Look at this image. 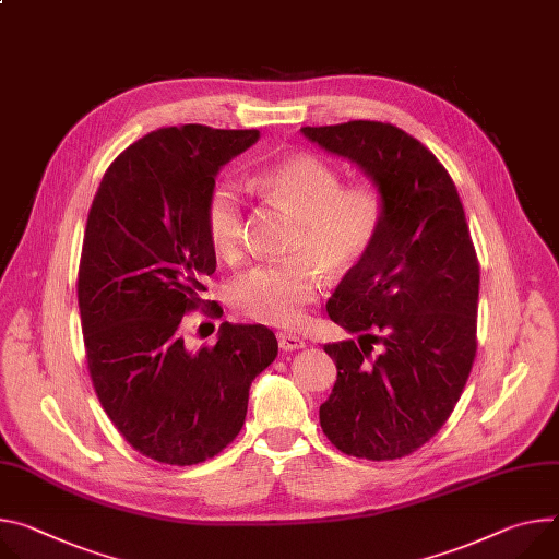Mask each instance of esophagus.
<instances>
[{
	"mask_svg": "<svg viewBox=\"0 0 559 559\" xmlns=\"http://www.w3.org/2000/svg\"><path fill=\"white\" fill-rule=\"evenodd\" d=\"M278 345H281V349H285V352H294V349L306 347V341H302V338L296 336V334H278Z\"/></svg>",
	"mask_w": 559,
	"mask_h": 559,
	"instance_id": "34e87169",
	"label": "esophagus"
}]
</instances>
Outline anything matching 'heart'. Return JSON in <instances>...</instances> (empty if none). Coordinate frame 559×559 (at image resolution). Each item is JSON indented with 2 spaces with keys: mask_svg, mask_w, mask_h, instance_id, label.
Instances as JSON below:
<instances>
[{
  "mask_svg": "<svg viewBox=\"0 0 559 559\" xmlns=\"http://www.w3.org/2000/svg\"><path fill=\"white\" fill-rule=\"evenodd\" d=\"M257 187L296 218L294 251L306 257L265 263L229 287L231 306L247 319L294 328L323 287V272L357 267L383 227V200L368 185L343 187L341 174L312 154H289L257 171ZM202 225L216 257L236 261L245 247V200L236 185L218 182L202 207Z\"/></svg>",
  "mask_w": 559,
  "mask_h": 559,
  "instance_id": "1",
  "label": "heart"
}]
</instances>
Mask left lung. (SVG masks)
Listing matches in <instances>:
<instances>
[{"mask_svg": "<svg viewBox=\"0 0 559 559\" xmlns=\"http://www.w3.org/2000/svg\"><path fill=\"white\" fill-rule=\"evenodd\" d=\"M300 131L364 169L383 200L374 247L328 302L357 341L325 345L338 372L321 428L345 454L399 460L448 421L475 361L479 263L464 205L432 151L394 124Z\"/></svg>", "mask_w": 559, "mask_h": 559, "instance_id": "obj_1", "label": "left lung"}]
</instances>
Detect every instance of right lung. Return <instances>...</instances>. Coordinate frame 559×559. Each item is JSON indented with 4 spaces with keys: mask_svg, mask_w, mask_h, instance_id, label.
<instances>
[{
    "mask_svg": "<svg viewBox=\"0 0 559 559\" xmlns=\"http://www.w3.org/2000/svg\"><path fill=\"white\" fill-rule=\"evenodd\" d=\"M259 138L202 124L151 131L111 163L88 212L78 274L88 374L120 435L160 464L193 466L227 448L251 381L278 354L265 325L223 323L216 345L195 352L178 330L216 272L207 193Z\"/></svg>",
    "mask_w": 559,
    "mask_h": 559,
    "instance_id": "add662e5",
    "label": "right lung"
}]
</instances>
